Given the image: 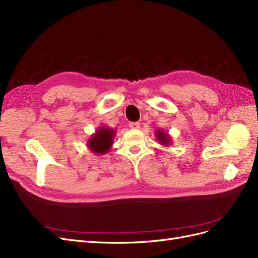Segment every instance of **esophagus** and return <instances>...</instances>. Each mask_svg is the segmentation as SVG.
I'll return each instance as SVG.
<instances>
[{"mask_svg":"<svg viewBox=\"0 0 258 258\" xmlns=\"http://www.w3.org/2000/svg\"><path fill=\"white\" fill-rule=\"evenodd\" d=\"M129 127L131 129H139V128H140V123H139V122H129Z\"/></svg>","mask_w":258,"mask_h":258,"instance_id":"1","label":"esophagus"}]
</instances>
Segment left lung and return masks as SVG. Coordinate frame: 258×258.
<instances>
[{"label":"left lung","mask_w":258,"mask_h":258,"mask_svg":"<svg viewBox=\"0 0 258 258\" xmlns=\"http://www.w3.org/2000/svg\"><path fill=\"white\" fill-rule=\"evenodd\" d=\"M155 137L157 139V141L159 142V144L163 146H168L172 142L171 137L169 136L168 132L165 131L164 129H157L155 131Z\"/></svg>","instance_id":"obj_1"}]
</instances>
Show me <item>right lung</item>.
I'll list each match as a JSON object with an SVG mask.
<instances>
[{"instance_id":"1","label":"right lung","mask_w":258,"mask_h":258,"mask_svg":"<svg viewBox=\"0 0 258 258\" xmlns=\"http://www.w3.org/2000/svg\"><path fill=\"white\" fill-rule=\"evenodd\" d=\"M116 131V129L108 128L106 126L99 127L94 134L89 138L87 142L88 149L94 153L95 155H105L114 143Z\"/></svg>"}]
</instances>
